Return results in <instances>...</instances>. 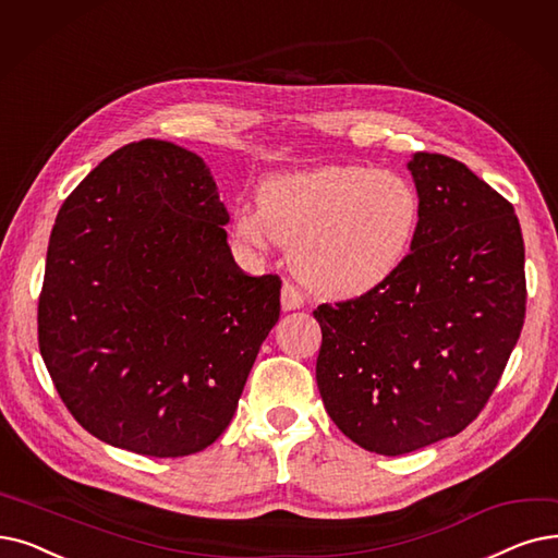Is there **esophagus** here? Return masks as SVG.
<instances>
[{"label": "esophagus", "instance_id": "1", "mask_svg": "<svg viewBox=\"0 0 558 558\" xmlns=\"http://www.w3.org/2000/svg\"><path fill=\"white\" fill-rule=\"evenodd\" d=\"M280 303H282V310H296L303 305V294L292 282H284L280 292Z\"/></svg>", "mask_w": 558, "mask_h": 558}]
</instances>
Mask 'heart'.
<instances>
[{"label": "heart", "instance_id": "1", "mask_svg": "<svg viewBox=\"0 0 558 558\" xmlns=\"http://www.w3.org/2000/svg\"><path fill=\"white\" fill-rule=\"evenodd\" d=\"M422 219L417 189L367 166H317L266 178L257 211L234 221V236L289 248L294 274L317 294L355 299L390 280Z\"/></svg>", "mask_w": 558, "mask_h": 558}]
</instances>
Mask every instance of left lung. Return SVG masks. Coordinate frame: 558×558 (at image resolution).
Wrapping results in <instances>:
<instances>
[{"instance_id": "8db88e82", "label": "left lung", "mask_w": 558, "mask_h": 558, "mask_svg": "<svg viewBox=\"0 0 558 558\" xmlns=\"http://www.w3.org/2000/svg\"><path fill=\"white\" fill-rule=\"evenodd\" d=\"M422 219L376 292L322 303L317 385L367 451L401 456L458 435L493 397L524 324V241L513 205L465 163L415 153Z\"/></svg>"}]
</instances>
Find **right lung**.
<instances>
[{
  "label": "right lung",
  "mask_w": 558,
  "mask_h": 558,
  "mask_svg": "<svg viewBox=\"0 0 558 558\" xmlns=\"http://www.w3.org/2000/svg\"><path fill=\"white\" fill-rule=\"evenodd\" d=\"M205 161L143 138L109 155L59 209L38 347L70 415L141 456L207 449L228 428L280 278L236 266Z\"/></svg>",
  "instance_id": "1"
}]
</instances>
